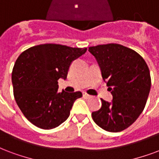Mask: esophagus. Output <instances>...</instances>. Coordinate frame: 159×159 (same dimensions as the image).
Segmentation results:
<instances>
[{
  "label": "esophagus",
  "mask_w": 159,
  "mask_h": 159,
  "mask_svg": "<svg viewBox=\"0 0 159 159\" xmlns=\"http://www.w3.org/2000/svg\"><path fill=\"white\" fill-rule=\"evenodd\" d=\"M83 96H84V98H85V99H90V98H92L91 95H88L87 93H83Z\"/></svg>",
  "instance_id": "34e87169"
}]
</instances>
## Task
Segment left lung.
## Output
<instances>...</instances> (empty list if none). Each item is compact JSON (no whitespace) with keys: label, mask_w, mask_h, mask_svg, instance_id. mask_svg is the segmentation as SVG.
<instances>
[{"label":"left lung","mask_w":159,"mask_h":159,"mask_svg":"<svg viewBox=\"0 0 159 159\" xmlns=\"http://www.w3.org/2000/svg\"><path fill=\"white\" fill-rule=\"evenodd\" d=\"M89 51L96 58L113 96L111 103L101 99V108L91 114L93 120L107 132H121L138 119L146 106L151 88L148 66L139 53L120 44L97 45Z\"/></svg>","instance_id":"1"}]
</instances>
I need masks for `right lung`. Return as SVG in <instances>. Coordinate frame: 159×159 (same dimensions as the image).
Segmentation results:
<instances>
[{
    "label": "right lung",
    "instance_id": "right-lung-1",
    "mask_svg": "<svg viewBox=\"0 0 159 159\" xmlns=\"http://www.w3.org/2000/svg\"><path fill=\"white\" fill-rule=\"evenodd\" d=\"M86 50L45 43L19 55L11 74L13 95L22 114L34 126L52 129L69 117L73 104L82 93H59L58 80L66 79L73 60Z\"/></svg>",
    "mask_w": 159,
    "mask_h": 159
}]
</instances>
